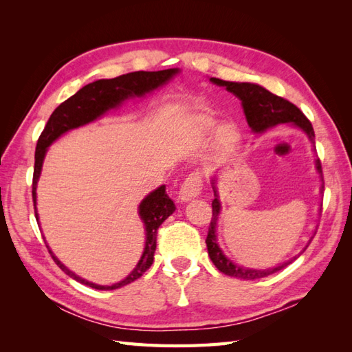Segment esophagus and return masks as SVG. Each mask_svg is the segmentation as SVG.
<instances>
[{"label": "esophagus", "mask_w": 352, "mask_h": 352, "mask_svg": "<svg viewBox=\"0 0 352 352\" xmlns=\"http://www.w3.org/2000/svg\"><path fill=\"white\" fill-rule=\"evenodd\" d=\"M201 190H202V180L199 173L197 172L190 173L179 189V199L182 202L190 201L192 198L198 197L201 194Z\"/></svg>", "instance_id": "34e87169"}]
</instances>
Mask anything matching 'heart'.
I'll list each match as a JSON object with an SVG mask.
<instances>
[{"label":"heart","mask_w":352,"mask_h":352,"mask_svg":"<svg viewBox=\"0 0 352 352\" xmlns=\"http://www.w3.org/2000/svg\"><path fill=\"white\" fill-rule=\"evenodd\" d=\"M216 141L220 150L230 151L232 148H235V145L239 142V132L233 124H221L217 129Z\"/></svg>","instance_id":"obj_1"}]
</instances>
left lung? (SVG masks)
Here are the masks:
<instances>
[{
  "instance_id": "obj_1",
  "label": "left lung",
  "mask_w": 352,
  "mask_h": 352,
  "mask_svg": "<svg viewBox=\"0 0 352 352\" xmlns=\"http://www.w3.org/2000/svg\"><path fill=\"white\" fill-rule=\"evenodd\" d=\"M212 83L219 85V87H225L229 92L235 94L236 97L242 101V107L245 117H247V122L250 124L251 129L257 133H263L264 131L270 129L273 126H278L280 123H292L295 126L302 129L310 141L314 144V131L310 120L307 119L304 113L289 102L287 100L278 97V95L272 94L265 88L260 87V85L255 83H248V82H228V80H221L217 78H211L210 79ZM316 168L317 172L322 175V163L320 160H316ZM324 188V184L323 186ZM212 189H214V199L211 202L212 207V217L208 226V233H207V250L211 261L214 263L216 267L228 276H232V278H238L243 280H254V279H261L265 278V276L273 274L276 272H279L285 269L286 265H289L296 257L292 260L286 261L278 267L273 269H265V270H255V269H245L239 267V265L233 264L223 251L219 248L217 239H216V226H217V219L220 214V201L217 197V190L214 186V180H212ZM311 242V241H310ZM310 242L307 243V247L310 245ZM304 248V251L307 250Z\"/></svg>"
}]
</instances>
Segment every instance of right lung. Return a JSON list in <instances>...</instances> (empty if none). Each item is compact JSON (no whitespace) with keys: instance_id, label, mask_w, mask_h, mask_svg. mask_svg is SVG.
I'll return each instance as SVG.
<instances>
[{"instance_id":"right-lung-1","label":"right lung","mask_w":352,"mask_h":352,"mask_svg":"<svg viewBox=\"0 0 352 352\" xmlns=\"http://www.w3.org/2000/svg\"><path fill=\"white\" fill-rule=\"evenodd\" d=\"M177 72V69H167L160 72H133L122 74V76H117L114 79H100L97 82L87 85V87H83L74 94L73 97L58 105L54 113L51 114L36 144L34 182H32V198H34L36 221H39L36 212V184L41 175L42 162H44L47 148L65 132L74 129V127H79L82 124H87L89 122H94L105 111L117 107L122 101L127 100L129 97H142V95L162 87V85H164L168 79H172ZM175 208L176 207L173 204V201L166 194L164 185L157 188L150 195L142 199L140 204V216L144 221L146 233L144 254L140 263H138L136 267L132 270V273L122 282L114 283L111 286L97 285L79 278L78 274L70 272L65 264L60 263V260L48 248V245L47 248L58 267L74 280L91 286L94 289L98 291H113L117 289V287H122L124 285L132 283L136 279H140L141 276L151 267V264L154 261V252L157 248V230L162 226V223L172 214Z\"/></svg>"}]
</instances>
